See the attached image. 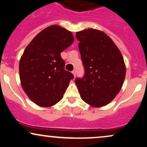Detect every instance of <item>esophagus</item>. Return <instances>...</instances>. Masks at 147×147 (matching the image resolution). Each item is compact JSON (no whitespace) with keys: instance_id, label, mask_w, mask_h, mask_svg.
<instances>
[{"instance_id":"obj_1","label":"esophagus","mask_w":147,"mask_h":147,"mask_svg":"<svg viewBox=\"0 0 147 147\" xmlns=\"http://www.w3.org/2000/svg\"><path fill=\"white\" fill-rule=\"evenodd\" d=\"M72 74H73L74 77H75V76H76V71H75V70H73V71H72Z\"/></svg>"}]
</instances>
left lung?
I'll return each instance as SVG.
<instances>
[{"label": "left lung", "instance_id": "left-lung-1", "mask_svg": "<svg viewBox=\"0 0 147 147\" xmlns=\"http://www.w3.org/2000/svg\"><path fill=\"white\" fill-rule=\"evenodd\" d=\"M85 75L76 79L81 97L95 108L107 105L119 93L126 76L120 50L104 32L89 28L76 32Z\"/></svg>", "mask_w": 147, "mask_h": 147}]
</instances>
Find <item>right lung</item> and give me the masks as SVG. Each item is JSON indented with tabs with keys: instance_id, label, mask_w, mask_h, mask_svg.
Wrapping results in <instances>:
<instances>
[{
	"instance_id": "add662e5",
	"label": "right lung",
	"mask_w": 147,
	"mask_h": 147,
	"mask_svg": "<svg viewBox=\"0 0 147 147\" xmlns=\"http://www.w3.org/2000/svg\"><path fill=\"white\" fill-rule=\"evenodd\" d=\"M70 31L53 25L32 40L21 57L19 76L30 100L42 107H50L63 97L74 76L64 69L61 52L73 43Z\"/></svg>"
}]
</instances>
